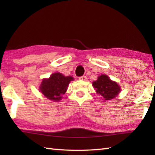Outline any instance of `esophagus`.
Instances as JSON below:
<instances>
[{
	"label": "esophagus",
	"mask_w": 155,
	"mask_h": 155,
	"mask_svg": "<svg viewBox=\"0 0 155 155\" xmlns=\"http://www.w3.org/2000/svg\"><path fill=\"white\" fill-rule=\"evenodd\" d=\"M78 79L81 81H85L87 79V77H86V76H82V77H80L78 78Z\"/></svg>",
	"instance_id": "1"
}]
</instances>
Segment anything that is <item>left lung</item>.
I'll return each instance as SVG.
<instances>
[{"label": "left lung", "instance_id": "obj_1", "mask_svg": "<svg viewBox=\"0 0 155 155\" xmlns=\"http://www.w3.org/2000/svg\"><path fill=\"white\" fill-rule=\"evenodd\" d=\"M92 85L97 94H100L104 101H109L115 98L121 91L118 84L111 81L106 74L99 76L97 81L92 83Z\"/></svg>", "mask_w": 155, "mask_h": 155}]
</instances>
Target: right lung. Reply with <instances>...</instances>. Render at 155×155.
I'll return each mask as SVG.
<instances>
[{
	"label": "right lung",
	"mask_w": 155,
	"mask_h": 155,
	"mask_svg": "<svg viewBox=\"0 0 155 155\" xmlns=\"http://www.w3.org/2000/svg\"><path fill=\"white\" fill-rule=\"evenodd\" d=\"M74 78L65 77L59 72L53 73L48 78H44L40 86V90L47 98L54 102L61 101L62 95L67 91L70 81Z\"/></svg>",
	"instance_id": "right-lung-1"
}]
</instances>
